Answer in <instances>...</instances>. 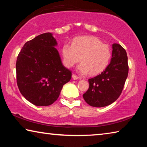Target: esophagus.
<instances>
[{"mask_svg": "<svg viewBox=\"0 0 147 147\" xmlns=\"http://www.w3.org/2000/svg\"><path fill=\"white\" fill-rule=\"evenodd\" d=\"M72 78H73V80H78V76H76V74H73V75H72Z\"/></svg>", "mask_w": 147, "mask_h": 147, "instance_id": "1", "label": "esophagus"}]
</instances>
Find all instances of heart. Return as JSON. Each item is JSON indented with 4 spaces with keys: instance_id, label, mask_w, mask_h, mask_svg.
<instances>
[{
    "instance_id": "heart-1",
    "label": "heart",
    "mask_w": 147,
    "mask_h": 147,
    "mask_svg": "<svg viewBox=\"0 0 147 147\" xmlns=\"http://www.w3.org/2000/svg\"><path fill=\"white\" fill-rule=\"evenodd\" d=\"M63 63L72 67L80 60L77 69L80 73L92 75L100 73L108 66L111 51L108 45L94 36H82L74 39L72 45L65 44L61 49Z\"/></svg>"
}]
</instances>
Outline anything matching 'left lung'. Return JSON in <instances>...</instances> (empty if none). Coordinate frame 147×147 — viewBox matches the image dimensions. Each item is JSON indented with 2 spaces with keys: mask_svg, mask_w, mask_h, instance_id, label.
Returning <instances> with one entry per match:
<instances>
[{
  "mask_svg": "<svg viewBox=\"0 0 147 147\" xmlns=\"http://www.w3.org/2000/svg\"><path fill=\"white\" fill-rule=\"evenodd\" d=\"M110 63L105 70L89 79V88L83 94L89 105L101 108L109 105L119 98L128 74L127 54L121 45H112Z\"/></svg>",
  "mask_w": 147,
  "mask_h": 147,
  "instance_id": "8db88e82",
  "label": "left lung"
}]
</instances>
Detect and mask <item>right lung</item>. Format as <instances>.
<instances>
[{"instance_id":"add662e5","label":"right lung","mask_w":147,"mask_h":147,"mask_svg":"<svg viewBox=\"0 0 147 147\" xmlns=\"http://www.w3.org/2000/svg\"><path fill=\"white\" fill-rule=\"evenodd\" d=\"M52 33L39 35L24 44L16 62L17 83L21 93L37 106H47L59 97L71 72L62 64Z\"/></svg>"}]
</instances>
